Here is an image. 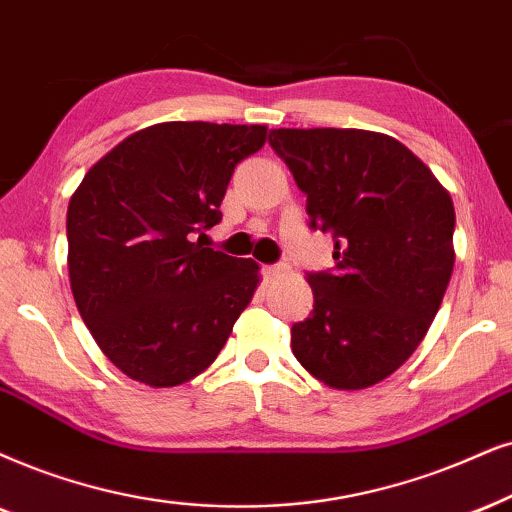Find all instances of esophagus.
Segmentation results:
<instances>
[{"label":"esophagus","instance_id":"obj_1","mask_svg":"<svg viewBox=\"0 0 512 512\" xmlns=\"http://www.w3.org/2000/svg\"><path fill=\"white\" fill-rule=\"evenodd\" d=\"M283 271H286V267H283V264H267V267H262L264 278H274L276 274H283Z\"/></svg>","mask_w":512,"mask_h":512}]
</instances>
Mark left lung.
<instances>
[{
  "label": "left lung",
  "instance_id": "obj_1",
  "mask_svg": "<svg viewBox=\"0 0 512 512\" xmlns=\"http://www.w3.org/2000/svg\"><path fill=\"white\" fill-rule=\"evenodd\" d=\"M269 144L307 196L309 226L333 236V271L307 274L309 319L295 359L333 390L392 375L428 333L454 271L456 212L430 167L366 129H271Z\"/></svg>",
  "mask_w": 512,
  "mask_h": 512
}]
</instances>
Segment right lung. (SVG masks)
<instances>
[{
    "instance_id": "obj_1",
    "label": "right lung",
    "mask_w": 512,
    "mask_h": 512,
    "mask_svg": "<svg viewBox=\"0 0 512 512\" xmlns=\"http://www.w3.org/2000/svg\"><path fill=\"white\" fill-rule=\"evenodd\" d=\"M264 125L160 122L84 174L68 205L70 288L101 352L137 383L203 373L252 300L260 267L205 248L234 167ZM199 241H195V236Z\"/></svg>"
}]
</instances>
